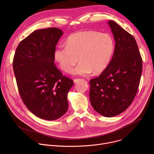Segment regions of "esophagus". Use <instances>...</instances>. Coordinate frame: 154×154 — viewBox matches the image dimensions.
Masks as SVG:
<instances>
[{"label":"esophagus","mask_w":154,"mask_h":154,"mask_svg":"<svg viewBox=\"0 0 154 154\" xmlns=\"http://www.w3.org/2000/svg\"><path fill=\"white\" fill-rule=\"evenodd\" d=\"M81 80H82V79H74V82L75 83H77V82L80 81Z\"/></svg>","instance_id":"1"}]
</instances>
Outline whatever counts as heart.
Listing matches in <instances>:
<instances>
[{
  "label": "heart",
  "mask_w": 154,
  "mask_h": 154,
  "mask_svg": "<svg viewBox=\"0 0 154 154\" xmlns=\"http://www.w3.org/2000/svg\"><path fill=\"white\" fill-rule=\"evenodd\" d=\"M65 45L56 48L55 60L62 70L70 72L79 58L80 63L72 71L76 75L102 72L110 62L115 50L114 40L110 35L95 31L72 34L66 40Z\"/></svg>",
  "instance_id": "heart-1"
}]
</instances>
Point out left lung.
Instances as JSON below:
<instances>
[{
	"mask_svg": "<svg viewBox=\"0 0 154 154\" xmlns=\"http://www.w3.org/2000/svg\"><path fill=\"white\" fill-rule=\"evenodd\" d=\"M108 24L116 42L114 54L100 75L90 80V98L97 113L110 118L124 112L133 102L143 62L134 37L113 20H109Z\"/></svg>",
	"mask_w": 154,
	"mask_h": 154,
	"instance_id": "obj_1",
	"label": "left lung"
}]
</instances>
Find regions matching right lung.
<instances>
[{
  "mask_svg": "<svg viewBox=\"0 0 154 154\" xmlns=\"http://www.w3.org/2000/svg\"><path fill=\"white\" fill-rule=\"evenodd\" d=\"M63 31L58 28L32 32L16 50L13 66L20 96L29 110L45 120H55L68 109L73 81L55 66L54 52Z\"/></svg>",
  "mask_w": 154,
  "mask_h": 154,
  "instance_id": "obj_1",
  "label": "right lung"
}]
</instances>
